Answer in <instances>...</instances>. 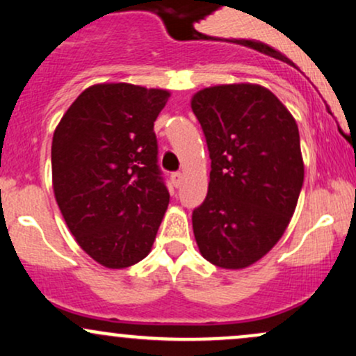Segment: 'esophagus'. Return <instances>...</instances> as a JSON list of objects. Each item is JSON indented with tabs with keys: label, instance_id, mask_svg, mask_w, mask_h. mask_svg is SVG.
Returning <instances> with one entry per match:
<instances>
[{
	"label": "esophagus",
	"instance_id": "obj_1",
	"mask_svg": "<svg viewBox=\"0 0 356 356\" xmlns=\"http://www.w3.org/2000/svg\"><path fill=\"white\" fill-rule=\"evenodd\" d=\"M182 179H184V175L181 172H172V174H170V181H172V184H174L175 187L181 186Z\"/></svg>",
	"mask_w": 356,
	"mask_h": 356
}]
</instances>
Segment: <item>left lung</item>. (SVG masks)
Returning a JSON list of instances; mask_svg holds the SVG:
<instances>
[{"mask_svg": "<svg viewBox=\"0 0 356 356\" xmlns=\"http://www.w3.org/2000/svg\"><path fill=\"white\" fill-rule=\"evenodd\" d=\"M191 107L211 157L209 189L192 212L201 254L241 269L280 241L296 209L305 165L288 108L259 85L204 88Z\"/></svg>", "mask_w": 356, "mask_h": 356, "instance_id": "left-lung-1", "label": "left lung"}]
</instances>
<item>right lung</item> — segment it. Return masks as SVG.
I'll use <instances>...</instances> for the list:
<instances>
[{"label":"right lung","mask_w":356,"mask_h":356,"mask_svg":"<svg viewBox=\"0 0 356 356\" xmlns=\"http://www.w3.org/2000/svg\"><path fill=\"white\" fill-rule=\"evenodd\" d=\"M169 95L130 83L93 85L53 134L55 199L80 248L105 268L144 259L169 206L154 132Z\"/></svg>","instance_id":"right-lung-1"}]
</instances>
